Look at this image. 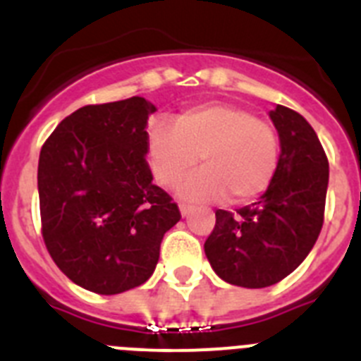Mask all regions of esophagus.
Wrapping results in <instances>:
<instances>
[{
    "mask_svg": "<svg viewBox=\"0 0 361 361\" xmlns=\"http://www.w3.org/2000/svg\"><path fill=\"white\" fill-rule=\"evenodd\" d=\"M178 209H180V215L183 216H188L191 213V206H188V204H180V206H178Z\"/></svg>",
    "mask_w": 361,
    "mask_h": 361,
    "instance_id": "34e87169",
    "label": "esophagus"
}]
</instances>
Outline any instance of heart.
Returning a JSON list of instances; mask_svg holds the SVG:
<instances>
[{"instance_id":"heart-1","label":"heart","mask_w":361,"mask_h":361,"mask_svg":"<svg viewBox=\"0 0 361 361\" xmlns=\"http://www.w3.org/2000/svg\"><path fill=\"white\" fill-rule=\"evenodd\" d=\"M148 161L162 186H175L197 166L204 170L178 186L186 200L229 204L257 199L269 188L279 168L275 130L237 104L208 103L178 114L173 128L159 123L148 130Z\"/></svg>"}]
</instances>
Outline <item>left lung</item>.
Segmentation results:
<instances>
[{"mask_svg": "<svg viewBox=\"0 0 361 361\" xmlns=\"http://www.w3.org/2000/svg\"><path fill=\"white\" fill-rule=\"evenodd\" d=\"M269 117L280 141L273 183L237 215L216 209L204 244L220 279L250 289L273 286L304 262L324 224L329 184V162L311 124L282 104Z\"/></svg>", "mask_w": 361, "mask_h": 361, "instance_id": "8db88e82", "label": "left lung"}]
</instances>
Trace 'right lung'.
Here are the masks:
<instances>
[{"label":"right lung","instance_id":"add662e5","mask_svg":"<svg viewBox=\"0 0 361 361\" xmlns=\"http://www.w3.org/2000/svg\"><path fill=\"white\" fill-rule=\"evenodd\" d=\"M155 104L130 97L90 104L57 124L39 153L43 238L57 267L97 295L145 283L161 240L180 220L171 197L152 184L146 124Z\"/></svg>","mask_w":361,"mask_h":361}]
</instances>
